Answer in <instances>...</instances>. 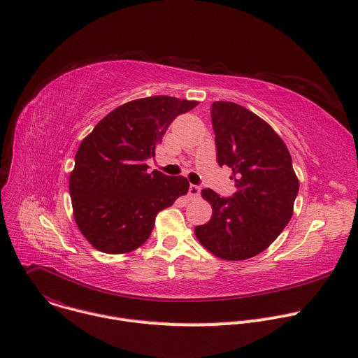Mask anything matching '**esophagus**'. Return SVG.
Segmentation results:
<instances>
[{
  "label": "esophagus",
  "mask_w": 358,
  "mask_h": 358,
  "mask_svg": "<svg viewBox=\"0 0 358 358\" xmlns=\"http://www.w3.org/2000/svg\"><path fill=\"white\" fill-rule=\"evenodd\" d=\"M199 192H201V187H199V185H194V184L189 185L188 194H189L191 198H198V196H199Z\"/></svg>",
  "instance_id": "obj_1"
}]
</instances>
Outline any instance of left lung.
Masks as SVG:
<instances>
[{
  "label": "left lung",
  "mask_w": 358,
  "mask_h": 358,
  "mask_svg": "<svg viewBox=\"0 0 358 358\" xmlns=\"http://www.w3.org/2000/svg\"><path fill=\"white\" fill-rule=\"evenodd\" d=\"M211 120L218 164L232 169L236 192L224 198L203 188L213 217L194 234L215 257L245 261L265 250L290 221L299 180L286 144L258 115L234 101H214Z\"/></svg>",
  "instance_id": "1"
}]
</instances>
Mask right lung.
Returning a JSON list of instances; mask_svg holds the SVG:
<instances>
[{
    "label": "right lung",
    "mask_w": 358,
    "mask_h": 358,
    "mask_svg": "<svg viewBox=\"0 0 358 358\" xmlns=\"http://www.w3.org/2000/svg\"><path fill=\"white\" fill-rule=\"evenodd\" d=\"M198 105L171 96L136 99L116 108L87 134L75 156L69 192L76 225L105 253H127L150 236L157 214L185 195V177L148 173L169 126Z\"/></svg>",
    "instance_id": "1"
}]
</instances>
